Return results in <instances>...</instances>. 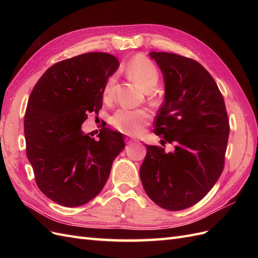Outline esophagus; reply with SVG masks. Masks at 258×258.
<instances>
[{
    "instance_id": "obj_1",
    "label": "esophagus",
    "mask_w": 258,
    "mask_h": 258,
    "mask_svg": "<svg viewBox=\"0 0 258 258\" xmlns=\"http://www.w3.org/2000/svg\"><path fill=\"white\" fill-rule=\"evenodd\" d=\"M138 140L137 139H132V138H126V143L127 144H132V143H135V142H137Z\"/></svg>"
}]
</instances>
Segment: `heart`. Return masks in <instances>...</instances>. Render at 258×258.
Segmentation results:
<instances>
[{
    "label": "heart",
    "mask_w": 258,
    "mask_h": 258,
    "mask_svg": "<svg viewBox=\"0 0 258 258\" xmlns=\"http://www.w3.org/2000/svg\"><path fill=\"white\" fill-rule=\"evenodd\" d=\"M127 70L132 79L147 91L152 90L158 82L159 72L157 67L143 54H137L132 58L129 61ZM114 84L115 79L112 76L104 85L102 97L105 102H111L114 98ZM150 118V113L143 108H136V110L120 108L115 112L111 122L115 129L124 135L138 136L143 131Z\"/></svg>",
    "instance_id": "heart-1"
}]
</instances>
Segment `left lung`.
<instances>
[{
  "label": "left lung",
  "instance_id": "1",
  "mask_svg": "<svg viewBox=\"0 0 258 258\" xmlns=\"http://www.w3.org/2000/svg\"><path fill=\"white\" fill-rule=\"evenodd\" d=\"M150 56L165 80V102L154 132L175 150L146 145L140 177L156 205L179 211L196 205L221 176L229 120L222 92L199 62L171 52Z\"/></svg>",
  "mask_w": 258,
  "mask_h": 258
}]
</instances>
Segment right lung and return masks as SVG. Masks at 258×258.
I'll return each instance as SVG.
<instances>
[{
	"mask_svg": "<svg viewBox=\"0 0 258 258\" xmlns=\"http://www.w3.org/2000/svg\"><path fill=\"white\" fill-rule=\"evenodd\" d=\"M118 66L113 54L83 53L51 66L31 92L27 157L38 188L58 205L80 207L95 198L123 150L119 132L104 127L95 140L81 128L88 113L102 107L104 85Z\"/></svg>",
	"mask_w": 258,
	"mask_h": 258,
	"instance_id": "1",
	"label": "right lung"
}]
</instances>
